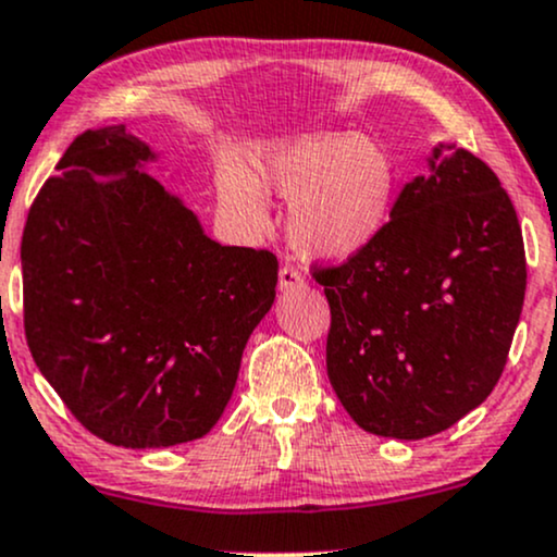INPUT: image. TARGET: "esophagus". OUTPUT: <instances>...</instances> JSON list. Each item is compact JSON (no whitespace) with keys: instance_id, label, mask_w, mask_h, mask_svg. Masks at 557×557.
Masks as SVG:
<instances>
[{"instance_id":"obj_1","label":"esophagus","mask_w":557,"mask_h":557,"mask_svg":"<svg viewBox=\"0 0 557 557\" xmlns=\"http://www.w3.org/2000/svg\"><path fill=\"white\" fill-rule=\"evenodd\" d=\"M305 281H302V273L297 271V268L294 265H281V271H278V286H281V292H292V289H299V286H302Z\"/></svg>"}]
</instances>
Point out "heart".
Instances as JSON below:
<instances>
[{"instance_id":"obj_1","label":"heart","mask_w":557,"mask_h":557,"mask_svg":"<svg viewBox=\"0 0 557 557\" xmlns=\"http://www.w3.org/2000/svg\"><path fill=\"white\" fill-rule=\"evenodd\" d=\"M265 195L292 202L286 228L299 252L344 260L388 224L396 172L388 156L362 137H286L252 146L245 166H221L219 198L234 224L263 226Z\"/></svg>"}]
</instances>
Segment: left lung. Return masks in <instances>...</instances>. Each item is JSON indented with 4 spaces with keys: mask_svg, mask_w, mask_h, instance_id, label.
Masks as SVG:
<instances>
[{
    "mask_svg": "<svg viewBox=\"0 0 557 557\" xmlns=\"http://www.w3.org/2000/svg\"><path fill=\"white\" fill-rule=\"evenodd\" d=\"M441 150L368 247L310 271L331 307L338 401L362 430L398 441L443 433L493 394L524 307L511 198L474 153Z\"/></svg>",
    "mask_w": 557,
    "mask_h": 557,
    "instance_id": "left-lung-1",
    "label": "left lung"
}]
</instances>
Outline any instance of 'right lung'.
<instances>
[{"instance_id":"right-lung-1","label":"right lung","mask_w":557,"mask_h":557,"mask_svg":"<svg viewBox=\"0 0 557 557\" xmlns=\"http://www.w3.org/2000/svg\"><path fill=\"white\" fill-rule=\"evenodd\" d=\"M111 124L70 143L25 221L23 323L38 370L111 446L198 441L224 414L278 260L224 247Z\"/></svg>"}]
</instances>
